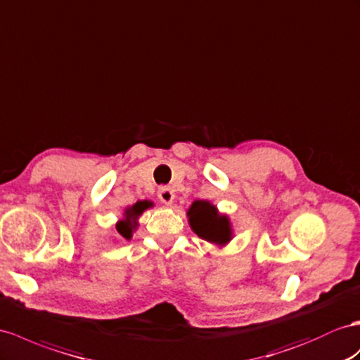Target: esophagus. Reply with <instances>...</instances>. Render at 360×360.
<instances>
[{
  "label": "esophagus",
  "mask_w": 360,
  "mask_h": 360,
  "mask_svg": "<svg viewBox=\"0 0 360 360\" xmlns=\"http://www.w3.org/2000/svg\"><path fill=\"white\" fill-rule=\"evenodd\" d=\"M158 198H160V200L162 202V204L170 205L172 202H173V199H174V193H173V190L170 187L162 186V187L158 188Z\"/></svg>",
  "instance_id": "esophagus-1"
}]
</instances>
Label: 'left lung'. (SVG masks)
<instances>
[{
	"instance_id": "left-lung-1",
	"label": "left lung",
	"mask_w": 360,
	"mask_h": 360,
	"mask_svg": "<svg viewBox=\"0 0 360 360\" xmlns=\"http://www.w3.org/2000/svg\"><path fill=\"white\" fill-rule=\"evenodd\" d=\"M188 222L193 231L200 238L216 245H225L231 240V225L226 216H220L214 205L207 200H195L188 210Z\"/></svg>"
}]
</instances>
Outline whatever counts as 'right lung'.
Wrapping results in <instances>:
<instances>
[{"mask_svg":"<svg viewBox=\"0 0 360 360\" xmlns=\"http://www.w3.org/2000/svg\"><path fill=\"white\" fill-rule=\"evenodd\" d=\"M149 207H152L150 202L141 200V202H136V204L132 205L131 208H127L124 211V219L120 220V222L115 225L118 236H122L123 238H127V240H129V238L132 237V231L136 228V222H135L136 217L140 216L143 211L146 208H149Z\"/></svg>","mask_w":360,"mask_h":360,"instance_id":"add662e5","label":"right lung"}]
</instances>
